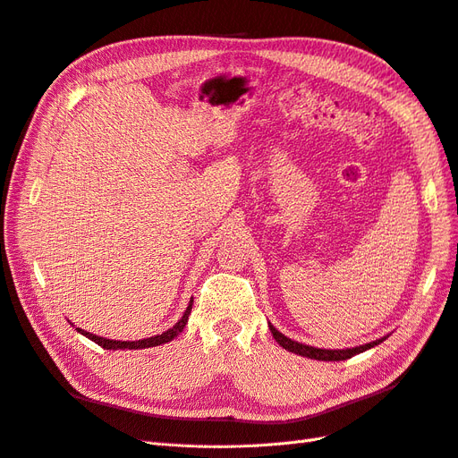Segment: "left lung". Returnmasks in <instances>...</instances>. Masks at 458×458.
<instances>
[{
    "mask_svg": "<svg viewBox=\"0 0 458 458\" xmlns=\"http://www.w3.org/2000/svg\"><path fill=\"white\" fill-rule=\"evenodd\" d=\"M269 330H271L273 338L276 340V344L283 345L284 350L298 353V355H303V357H310V359H317V361H345V359H352L357 353H363V352L374 348V345H378L380 342L386 340V338H380L377 342L357 345V348H350V350H318V348H311V345H306V344H300V342L286 338L273 325H269Z\"/></svg>",
    "mask_w": 458,
    "mask_h": 458,
    "instance_id": "obj_1",
    "label": "left lung"
}]
</instances>
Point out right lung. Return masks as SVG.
I'll use <instances>...</instances> for the list:
<instances>
[{
    "mask_svg": "<svg viewBox=\"0 0 458 458\" xmlns=\"http://www.w3.org/2000/svg\"><path fill=\"white\" fill-rule=\"evenodd\" d=\"M191 310H192V300L189 301V306H187V310H185L183 317L179 318V321H177L172 328H168L165 332H162V335H158V336L145 338V340H135V342L106 340V338H101V336H95V335H91V332H86V330H81V328H76V330H78V332H81V335H84L86 338L93 340L95 344H99L101 348H105V350H143V348H155V345H160V344H165V342L174 340V338L179 335V332H182V330L185 328V325H187V321H189Z\"/></svg>",
    "mask_w": 458,
    "mask_h": 458,
    "instance_id": "1",
    "label": "right lung"
}]
</instances>
